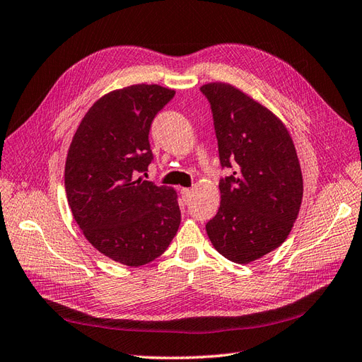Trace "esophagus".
I'll return each instance as SVG.
<instances>
[{
    "mask_svg": "<svg viewBox=\"0 0 362 362\" xmlns=\"http://www.w3.org/2000/svg\"><path fill=\"white\" fill-rule=\"evenodd\" d=\"M180 195H182V199H183L185 203H189V200L192 197V189L191 188H182Z\"/></svg>",
    "mask_w": 362,
    "mask_h": 362,
    "instance_id": "34e87169",
    "label": "esophagus"
}]
</instances>
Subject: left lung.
Instances as JSON below:
<instances>
[{"label":"left lung","instance_id":"1","mask_svg":"<svg viewBox=\"0 0 362 362\" xmlns=\"http://www.w3.org/2000/svg\"><path fill=\"white\" fill-rule=\"evenodd\" d=\"M200 90L211 103L221 167L220 209L206 224L215 250L250 264L277 249L300 211L303 177L290 132L274 113L233 85Z\"/></svg>","mask_w":362,"mask_h":362}]
</instances>
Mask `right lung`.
Segmentation results:
<instances>
[{
    "mask_svg": "<svg viewBox=\"0 0 362 362\" xmlns=\"http://www.w3.org/2000/svg\"><path fill=\"white\" fill-rule=\"evenodd\" d=\"M174 94L146 83L109 92L86 112L68 150L72 216L100 253L127 267L159 257L180 226L177 192L139 175L153 159L151 121Z\"/></svg>",
    "mask_w": 362,
    "mask_h": 362,
    "instance_id": "add662e5",
    "label": "right lung"
}]
</instances>
